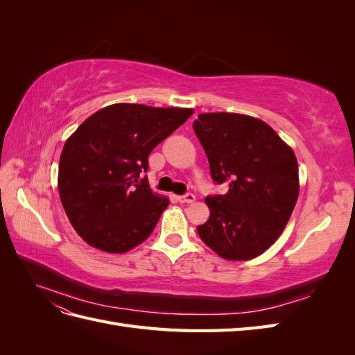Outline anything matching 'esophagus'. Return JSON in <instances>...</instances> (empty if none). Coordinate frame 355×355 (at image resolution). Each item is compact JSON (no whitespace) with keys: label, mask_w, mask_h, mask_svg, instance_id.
I'll return each instance as SVG.
<instances>
[{"label":"esophagus","mask_w":355,"mask_h":355,"mask_svg":"<svg viewBox=\"0 0 355 355\" xmlns=\"http://www.w3.org/2000/svg\"><path fill=\"white\" fill-rule=\"evenodd\" d=\"M179 202H194L196 201V196L194 194H185V196H179L178 197Z\"/></svg>","instance_id":"obj_1"}]
</instances>
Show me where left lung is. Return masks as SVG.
<instances>
[{"label": "left lung", "mask_w": 355, "mask_h": 355, "mask_svg": "<svg viewBox=\"0 0 355 355\" xmlns=\"http://www.w3.org/2000/svg\"><path fill=\"white\" fill-rule=\"evenodd\" d=\"M194 132L216 184L227 194L209 196L210 218L200 239L228 261H249L280 237L299 196L297 161L272 127L257 118L200 114Z\"/></svg>", "instance_id": "left-lung-1"}]
</instances>
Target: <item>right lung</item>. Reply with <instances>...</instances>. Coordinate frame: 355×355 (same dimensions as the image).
Masks as SVG:
<instances>
[{
	"label": "right lung",
	"instance_id": "1",
	"mask_svg": "<svg viewBox=\"0 0 355 355\" xmlns=\"http://www.w3.org/2000/svg\"><path fill=\"white\" fill-rule=\"evenodd\" d=\"M192 112L115 103L73 132L60 155L58 188L69 222L85 243L125 253L151 235L168 198L154 194L141 175L153 149Z\"/></svg>",
	"mask_w": 355,
	"mask_h": 355
}]
</instances>
